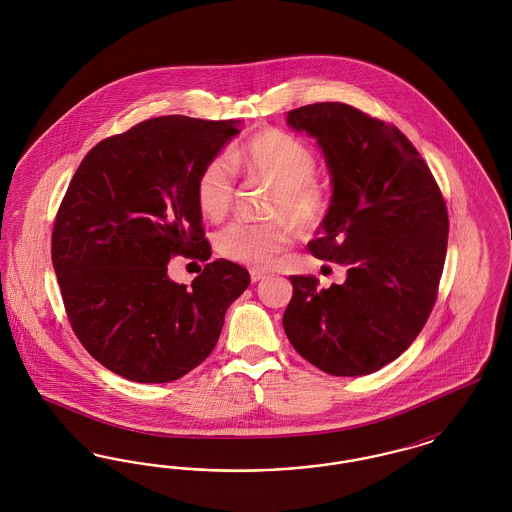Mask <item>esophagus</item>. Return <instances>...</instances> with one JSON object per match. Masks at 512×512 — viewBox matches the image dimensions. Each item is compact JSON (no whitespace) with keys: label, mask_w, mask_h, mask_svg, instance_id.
Segmentation results:
<instances>
[{"label":"esophagus","mask_w":512,"mask_h":512,"mask_svg":"<svg viewBox=\"0 0 512 512\" xmlns=\"http://www.w3.org/2000/svg\"><path fill=\"white\" fill-rule=\"evenodd\" d=\"M265 276H267V274H265L263 270H257V268L251 270V282H261Z\"/></svg>","instance_id":"1"}]
</instances>
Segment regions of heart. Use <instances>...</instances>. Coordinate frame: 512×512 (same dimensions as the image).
Returning a JSON list of instances; mask_svg holds the SVG:
<instances>
[{
  "label": "heart",
  "mask_w": 512,
  "mask_h": 512,
  "mask_svg": "<svg viewBox=\"0 0 512 512\" xmlns=\"http://www.w3.org/2000/svg\"><path fill=\"white\" fill-rule=\"evenodd\" d=\"M230 161L251 178L272 186L267 224L232 222L215 236V247L224 259L247 267H267L292 244V226L301 234L317 228L328 211V194L315 178L317 155L292 134L265 128L244 146L230 153ZM197 205L209 219L224 217L236 195L234 171L226 157L211 159L197 176Z\"/></svg>",
  "instance_id": "obj_1"
}]
</instances>
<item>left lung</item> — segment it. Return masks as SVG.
Returning <instances> with one entry per match:
<instances>
[{
  "label": "left lung",
  "instance_id": "1",
  "mask_svg": "<svg viewBox=\"0 0 512 512\" xmlns=\"http://www.w3.org/2000/svg\"><path fill=\"white\" fill-rule=\"evenodd\" d=\"M286 121L324 153L332 199L309 249L340 265L345 282L320 290L315 276H290L284 332L320 370L365 376L397 359L432 313L447 207L428 165L395 126L338 101L293 109Z\"/></svg>",
  "mask_w": 512,
  "mask_h": 512
}]
</instances>
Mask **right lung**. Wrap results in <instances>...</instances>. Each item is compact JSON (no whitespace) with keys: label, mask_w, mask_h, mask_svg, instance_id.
Returning a JSON list of instances; mask_svg holds the SVG:
<instances>
[{"label":"right lung","mask_w":512,"mask_h":512,"mask_svg":"<svg viewBox=\"0 0 512 512\" xmlns=\"http://www.w3.org/2000/svg\"><path fill=\"white\" fill-rule=\"evenodd\" d=\"M238 124L140 122L92 147L63 197L51 261L67 317L86 351L126 380L165 384L201 365L249 286V272L226 259L190 288L167 274L174 255L211 257L195 184Z\"/></svg>","instance_id":"obj_1"}]
</instances>
